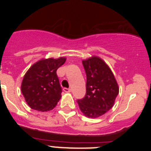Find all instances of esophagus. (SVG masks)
Instances as JSON below:
<instances>
[{"label": "esophagus", "instance_id": "esophagus-1", "mask_svg": "<svg viewBox=\"0 0 151 151\" xmlns=\"http://www.w3.org/2000/svg\"><path fill=\"white\" fill-rule=\"evenodd\" d=\"M63 91L65 92H66V93H69V92H71V89L67 88H63Z\"/></svg>", "mask_w": 151, "mask_h": 151}]
</instances>
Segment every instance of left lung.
<instances>
[{
  "label": "left lung",
  "mask_w": 151,
  "mask_h": 151,
  "mask_svg": "<svg viewBox=\"0 0 151 151\" xmlns=\"http://www.w3.org/2000/svg\"><path fill=\"white\" fill-rule=\"evenodd\" d=\"M85 70L86 94L77 101L85 116L97 118L113 107L119 94V86L114 75L107 64L98 57L82 60Z\"/></svg>",
  "instance_id": "obj_1"
}]
</instances>
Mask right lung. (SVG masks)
<instances>
[{
  "label": "right lung",
  "instance_id": "1",
  "mask_svg": "<svg viewBox=\"0 0 151 151\" xmlns=\"http://www.w3.org/2000/svg\"><path fill=\"white\" fill-rule=\"evenodd\" d=\"M65 57L42 59L29 68L22 79L21 91L32 109L53 110L61 98L62 88L57 70L66 62Z\"/></svg>",
  "mask_w": 151,
  "mask_h": 151
}]
</instances>
